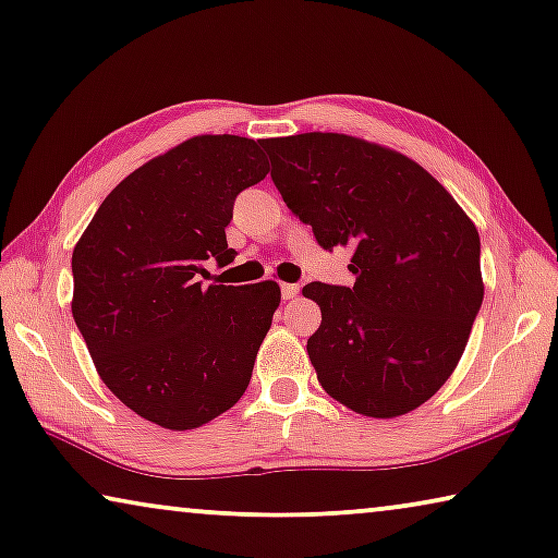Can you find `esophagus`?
<instances>
[{"instance_id":"obj_1","label":"esophagus","mask_w":558,"mask_h":558,"mask_svg":"<svg viewBox=\"0 0 558 558\" xmlns=\"http://www.w3.org/2000/svg\"><path fill=\"white\" fill-rule=\"evenodd\" d=\"M280 293H282V301H293V298L301 293V286H295V282H282Z\"/></svg>"}]
</instances>
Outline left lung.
<instances>
[{
    "mask_svg": "<svg viewBox=\"0 0 558 558\" xmlns=\"http://www.w3.org/2000/svg\"><path fill=\"white\" fill-rule=\"evenodd\" d=\"M260 145L278 193L323 251L353 247V288H303L323 313L307 338L320 386L373 418L418 409L459 365L484 301L476 226L436 178L388 147L336 132Z\"/></svg>",
    "mask_w": 558,
    "mask_h": 558,
    "instance_id": "1",
    "label": "left lung"
}]
</instances>
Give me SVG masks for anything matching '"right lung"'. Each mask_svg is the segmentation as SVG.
Wrapping results in <instances>:
<instances>
[{"label":"right lung","instance_id":"1","mask_svg":"<svg viewBox=\"0 0 558 558\" xmlns=\"http://www.w3.org/2000/svg\"><path fill=\"white\" fill-rule=\"evenodd\" d=\"M268 174L255 140L199 135L128 174L72 253V315L105 386L143 418L190 430L251 384L278 282L203 286L235 260L226 228Z\"/></svg>","mask_w":558,"mask_h":558}]
</instances>
